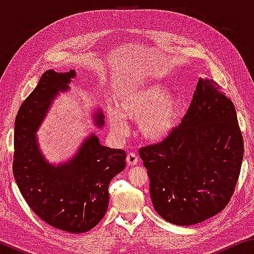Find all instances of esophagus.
<instances>
[{
    "label": "esophagus",
    "instance_id": "34e87169",
    "mask_svg": "<svg viewBox=\"0 0 254 254\" xmlns=\"http://www.w3.org/2000/svg\"><path fill=\"white\" fill-rule=\"evenodd\" d=\"M139 162V158H137V156L135 153H128L127 156V163L128 166H135L136 163Z\"/></svg>",
    "mask_w": 254,
    "mask_h": 254
}]
</instances>
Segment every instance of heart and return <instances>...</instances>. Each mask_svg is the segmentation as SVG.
Returning a JSON list of instances; mask_svg holds the SVG:
<instances>
[{"label": "heart", "mask_w": 254, "mask_h": 254, "mask_svg": "<svg viewBox=\"0 0 254 254\" xmlns=\"http://www.w3.org/2000/svg\"><path fill=\"white\" fill-rule=\"evenodd\" d=\"M182 101L177 93L163 86L145 81L133 85L119 94L117 110L106 113L107 122L118 134H126V120L137 122L139 132L144 140L161 142L174 132L180 113Z\"/></svg>", "instance_id": "heart-1"}]
</instances>
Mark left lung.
I'll return each instance as SVG.
<instances>
[{
	"instance_id": "1",
	"label": "left lung",
	"mask_w": 254,
	"mask_h": 254,
	"mask_svg": "<svg viewBox=\"0 0 254 254\" xmlns=\"http://www.w3.org/2000/svg\"><path fill=\"white\" fill-rule=\"evenodd\" d=\"M243 152L233 103L212 79L199 78L178 127L161 143L139 151L154 209L180 226L220 213L233 195Z\"/></svg>"
}]
</instances>
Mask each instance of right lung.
Here are the masks:
<instances>
[{"instance_id":"right-lung-1","label":"right lung","mask_w":254,"mask_h":254,"mask_svg":"<svg viewBox=\"0 0 254 254\" xmlns=\"http://www.w3.org/2000/svg\"><path fill=\"white\" fill-rule=\"evenodd\" d=\"M75 77V70L45 71L21 104L14 123L13 175L23 198L42 221L69 233H84L104 217L109 185L126 168V151L105 147L91 133L66 161L56 165L47 160L37 132L55 98L70 88ZM92 119L94 126L104 127L100 107Z\"/></svg>"}]
</instances>
